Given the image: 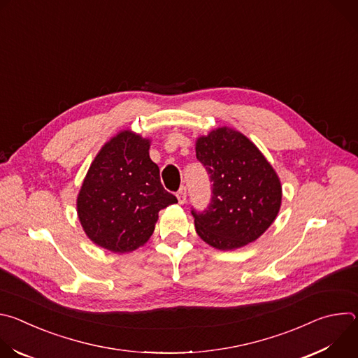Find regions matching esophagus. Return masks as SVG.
<instances>
[{"mask_svg": "<svg viewBox=\"0 0 358 358\" xmlns=\"http://www.w3.org/2000/svg\"><path fill=\"white\" fill-rule=\"evenodd\" d=\"M177 199H178V202L181 203H185V199H187V189H185V187H181L180 189H178V192H177Z\"/></svg>", "mask_w": 358, "mask_h": 358, "instance_id": "34e87169", "label": "esophagus"}]
</instances>
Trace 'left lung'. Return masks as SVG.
Wrapping results in <instances>:
<instances>
[{"label":"left lung","mask_w":358,"mask_h":358,"mask_svg":"<svg viewBox=\"0 0 358 358\" xmlns=\"http://www.w3.org/2000/svg\"><path fill=\"white\" fill-rule=\"evenodd\" d=\"M195 152L213 181L208 210L192 211L198 236L220 250L257 241L282 206V184L272 164L245 134L228 126L199 136Z\"/></svg>","instance_id":"8db88e82"}]
</instances>
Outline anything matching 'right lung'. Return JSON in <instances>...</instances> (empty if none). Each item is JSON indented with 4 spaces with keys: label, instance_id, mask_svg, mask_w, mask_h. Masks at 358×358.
Instances as JSON below:
<instances>
[{
    "label": "right lung",
    "instance_id": "obj_1",
    "mask_svg": "<svg viewBox=\"0 0 358 358\" xmlns=\"http://www.w3.org/2000/svg\"><path fill=\"white\" fill-rule=\"evenodd\" d=\"M151 140L120 130L99 150L76 198L86 236L113 253L143 246L155 232L159 213L177 202L150 159Z\"/></svg>",
    "mask_w": 358,
    "mask_h": 358
}]
</instances>
